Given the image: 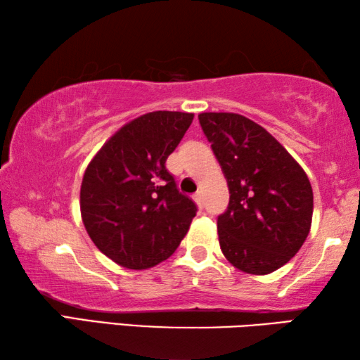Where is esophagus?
<instances>
[{"label": "esophagus", "instance_id": "obj_1", "mask_svg": "<svg viewBox=\"0 0 360 360\" xmlns=\"http://www.w3.org/2000/svg\"><path fill=\"white\" fill-rule=\"evenodd\" d=\"M193 200H195V203H197L200 208H202L203 206V193L202 192H198V193H195L193 195Z\"/></svg>", "mask_w": 360, "mask_h": 360}]
</instances>
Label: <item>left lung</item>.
<instances>
[{"label": "left lung", "mask_w": 360, "mask_h": 360, "mask_svg": "<svg viewBox=\"0 0 360 360\" xmlns=\"http://www.w3.org/2000/svg\"><path fill=\"white\" fill-rule=\"evenodd\" d=\"M200 125L227 179L217 217L222 254L249 275L288 264L311 229L313 188L298 162L264 127L235 112H202Z\"/></svg>", "instance_id": "8db88e82"}]
</instances>
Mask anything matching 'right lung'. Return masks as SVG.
<instances>
[{
    "label": "right lung",
    "instance_id": "obj_1",
    "mask_svg": "<svg viewBox=\"0 0 360 360\" xmlns=\"http://www.w3.org/2000/svg\"><path fill=\"white\" fill-rule=\"evenodd\" d=\"M192 112L139 115L101 146L81 184V217L90 240L115 264L148 270L184 238L197 206L165 168Z\"/></svg>",
    "mask_w": 360,
    "mask_h": 360
}]
</instances>
